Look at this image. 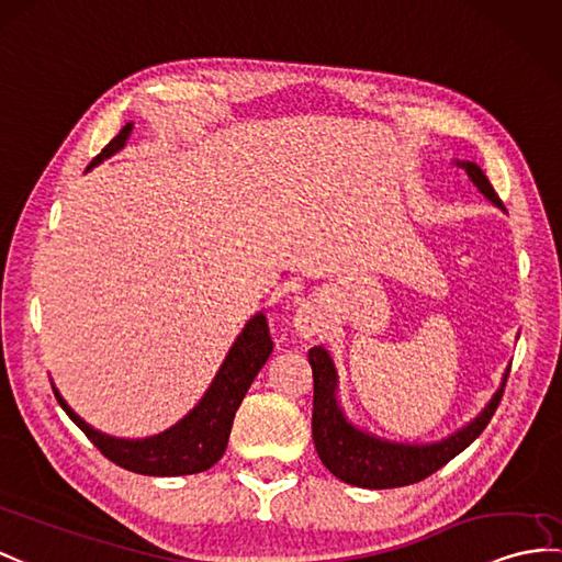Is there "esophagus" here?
<instances>
[{
  "instance_id": "esophagus-1",
  "label": "esophagus",
  "mask_w": 562,
  "mask_h": 562,
  "mask_svg": "<svg viewBox=\"0 0 562 562\" xmlns=\"http://www.w3.org/2000/svg\"><path fill=\"white\" fill-rule=\"evenodd\" d=\"M322 326H324V322H322V314L317 312V307L310 303L297 305V310L293 314V328L300 338L310 340L314 336H319Z\"/></svg>"
}]
</instances>
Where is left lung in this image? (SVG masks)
<instances>
[{"label": "left lung", "mask_w": 562, "mask_h": 562, "mask_svg": "<svg viewBox=\"0 0 562 562\" xmlns=\"http://www.w3.org/2000/svg\"><path fill=\"white\" fill-rule=\"evenodd\" d=\"M460 169H464L474 188L491 204L505 212L496 190L491 188L484 171L474 161L453 159ZM312 364L314 379V403H312V436L324 468L338 476L340 482L360 488H395L422 482L436 470H441L446 462L460 456L479 434L486 429V424L494 417L496 407L503 398L505 381H508L510 367L503 372L501 386L494 398L472 422L462 429L448 434L441 441L431 443H401L389 441L381 436L367 431L350 422L344 405L338 401V369L334 358L324 346H314L307 355Z\"/></svg>", "instance_id": "8db88e82"}]
</instances>
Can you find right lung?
Listing matches in <instances>:
<instances>
[{
    "instance_id": "right-lung-1",
    "label": "right lung",
    "mask_w": 562,
    "mask_h": 562,
    "mask_svg": "<svg viewBox=\"0 0 562 562\" xmlns=\"http://www.w3.org/2000/svg\"><path fill=\"white\" fill-rule=\"evenodd\" d=\"M131 131L133 121L119 131L116 138L90 161V167L86 171L98 167V164L126 147ZM271 350L273 344L269 336L267 317L262 312H257L248 319V324L243 326V331L234 340V346L228 348L222 367H218L216 376L212 379L210 389L204 391L200 403L190 409L183 419H178L173 427L164 429L155 436H145V439H119V436H109L100 429L90 427V424L80 415H76L74 407L61 398L57 386L52 384V391L57 395L64 413L74 419L76 427L100 448V453L104 458L116 462L119 468L147 476L198 474L210 470L212 464L224 456L231 427H234L236 409L240 407L257 372L269 360Z\"/></svg>"
}]
</instances>
